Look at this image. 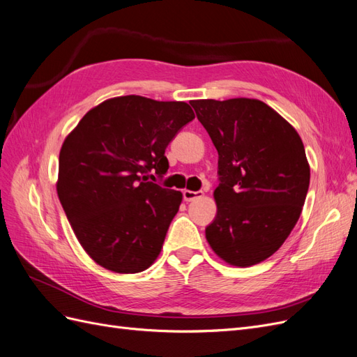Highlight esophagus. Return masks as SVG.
I'll list each match as a JSON object with an SVG mask.
<instances>
[{"mask_svg": "<svg viewBox=\"0 0 357 357\" xmlns=\"http://www.w3.org/2000/svg\"><path fill=\"white\" fill-rule=\"evenodd\" d=\"M183 200L185 202H194L197 199L203 197V191H191V190H183Z\"/></svg>", "mask_w": 357, "mask_h": 357, "instance_id": "obj_1", "label": "esophagus"}]
</instances>
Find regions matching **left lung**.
Masks as SVG:
<instances>
[{"label": "left lung", "mask_w": 357, "mask_h": 357, "mask_svg": "<svg viewBox=\"0 0 357 357\" xmlns=\"http://www.w3.org/2000/svg\"><path fill=\"white\" fill-rule=\"evenodd\" d=\"M190 103L220 155L218 211L206 240L229 266H255L279 250L300 220L310 185L304 144L262 100Z\"/></svg>", "instance_id": "8db88e82"}]
</instances>
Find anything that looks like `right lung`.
Masks as SVG:
<instances>
[{
  "instance_id": "right-lung-1",
  "label": "right lung",
  "mask_w": 357,
  "mask_h": 357,
  "mask_svg": "<svg viewBox=\"0 0 357 357\" xmlns=\"http://www.w3.org/2000/svg\"><path fill=\"white\" fill-rule=\"evenodd\" d=\"M194 117L187 102L119 96L91 108L65 137L56 191L98 266L133 274L160 255L182 192L148 178L166 174L165 149Z\"/></svg>"
}]
</instances>
